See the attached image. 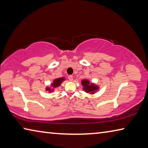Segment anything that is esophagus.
<instances>
[{
    "label": "esophagus",
    "instance_id": "esophagus-1",
    "mask_svg": "<svg viewBox=\"0 0 148 148\" xmlns=\"http://www.w3.org/2000/svg\"><path fill=\"white\" fill-rule=\"evenodd\" d=\"M69 79L71 82H72V80H73V76H71H71H69Z\"/></svg>",
    "mask_w": 148,
    "mask_h": 148
}]
</instances>
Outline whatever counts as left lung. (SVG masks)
<instances>
[{
    "label": "left lung",
    "mask_w": 148,
    "mask_h": 148,
    "mask_svg": "<svg viewBox=\"0 0 148 148\" xmlns=\"http://www.w3.org/2000/svg\"><path fill=\"white\" fill-rule=\"evenodd\" d=\"M82 85L83 86V89L84 91L88 92L90 94H95L97 91H98L99 87L92 83H91L88 79H84L82 80Z\"/></svg>",
    "instance_id": "left-lung-1"
}]
</instances>
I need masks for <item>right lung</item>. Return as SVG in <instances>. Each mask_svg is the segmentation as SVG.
<instances>
[{"label":"right lung","mask_w":148,"mask_h":148,"mask_svg":"<svg viewBox=\"0 0 148 148\" xmlns=\"http://www.w3.org/2000/svg\"><path fill=\"white\" fill-rule=\"evenodd\" d=\"M65 78L64 77H59V78L55 79L53 80V83L51 84V87H46V90L49 92H51L54 91V89L56 87H58L59 86H61L62 82L64 81Z\"/></svg>","instance_id":"right-lung-1"}]
</instances>
